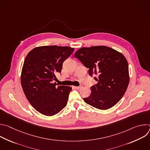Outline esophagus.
Masks as SVG:
<instances>
[{
  "instance_id": "obj_1",
  "label": "esophagus",
  "mask_w": 150,
  "mask_h": 150,
  "mask_svg": "<svg viewBox=\"0 0 150 150\" xmlns=\"http://www.w3.org/2000/svg\"><path fill=\"white\" fill-rule=\"evenodd\" d=\"M74 88L75 89H77V90H80L81 88H82V86H79V87H74Z\"/></svg>"
}]
</instances>
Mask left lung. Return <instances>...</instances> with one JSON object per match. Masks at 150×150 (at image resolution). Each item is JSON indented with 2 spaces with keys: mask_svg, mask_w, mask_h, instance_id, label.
I'll return each instance as SVG.
<instances>
[{
  "mask_svg": "<svg viewBox=\"0 0 150 150\" xmlns=\"http://www.w3.org/2000/svg\"><path fill=\"white\" fill-rule=\"evenodd\" d=\"M74 56L88 68L97 84L91 87V94L84 101L100 110L109 109L125 94L129 82V68L125 57L116 50L104 46L82 47Z\"/></svg>",
  "mask_w": 150,
  "mask_h": 150,
  "instance_id": "left-lung-1",
  "label": "left lung"
}]
</instances>
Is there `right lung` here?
<instances>
[{"mask_svg": "<svg viewBox=\"0 0 150 150\" xmlns=\"http://www.w3.org/2000/svg\"><path fill=\"white\" fill-rule=\"evenodd\" d=\"M67 46H40L27 55L21 75L24 93L33 108L46 116H53L67 105L72 88L54 82L63 62L73 53Z\"/></svg>", "mask_w": 150, "mask_h": 150, "instance_id": "1", "label": "right lung"}]
</instances>
